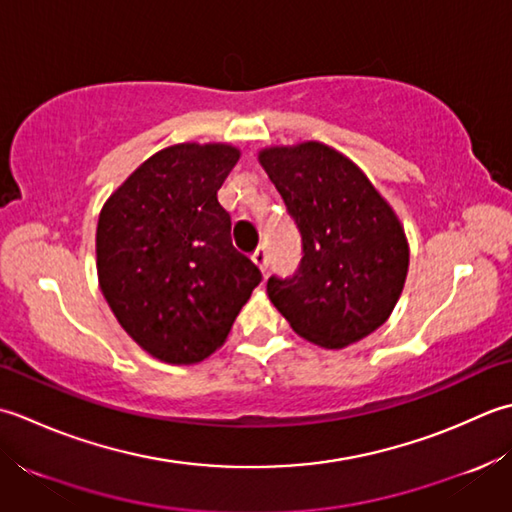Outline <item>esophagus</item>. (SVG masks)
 <instances>
[{
	"instance_id": "1",
	"label": "esophagus",
	"mask_w": 512,
	"mask_h": 512,
	"mask_svg": "<svg viewBox=\"0 0 512 512\" xmlns=\"http://www.w3.org/2000/svg\"><path fill=\"white\" fill-rule=\"evenodd\" d=\"M252 260H254V265L263 271V274H267V265H269V254H267V247L265 245H260L256 252L252 254Z\"/></svg>"
}]
</instances>
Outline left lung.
I'll return each instance as SVG.
<instances>
[{
  "instance_id": "left-lung-1",
  "label": "left lung",
  "mask_w": 512,
  "mask_h": 512,
  "mask_svg": "<svg viewBox=\"0 0 512 512\" xmlns=\"http://www.w3.org/2000/svg\"><path fill=\"white\" fill-rule=\"evenodd\" d=\"M302 236L291 278L267 280V296L300 338L342 349L367 338L402 296L409 241L387 198L349 156L320 141L258 152Z\"/></svg>"
}]
</instances>
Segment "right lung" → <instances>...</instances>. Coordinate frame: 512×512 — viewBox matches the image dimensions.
<instances>
[{"mask_svg":"<svg viewBox=\"0 0 512 512\" xmlns=\"http://www.w3.org/2000/svg\"><path fill=\"white\" fill-rule=\"evenodd\" d=\"M241 159L229 143H176L145 159L97 223V276L125 333L156 360L196 364L221 349L260 283L218 203Z\"/></svg>","mask_w":512,"mask_h":512,"instance_id":"add662e5","label":"right lung"}]
</instances>
